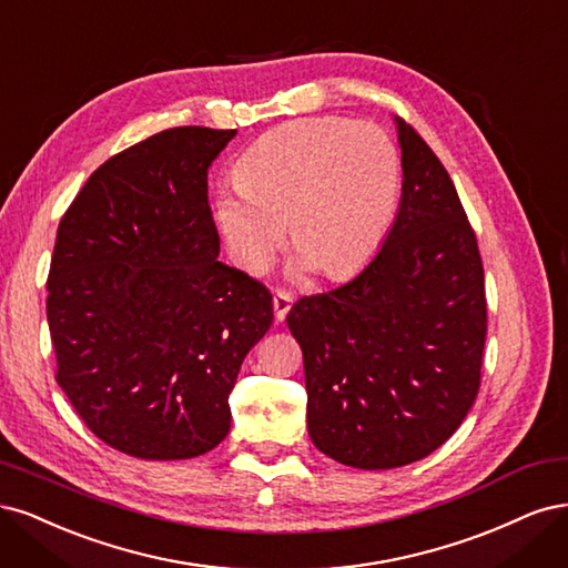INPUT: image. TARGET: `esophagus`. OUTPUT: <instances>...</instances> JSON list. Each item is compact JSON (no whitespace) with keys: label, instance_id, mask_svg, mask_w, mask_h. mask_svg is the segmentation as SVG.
I'll use <instances>...</instances> for the list:
<instances>
[{"label":"esophagus","instance_id":"esophagus-1","mask_svg":"<svg viewBox=\"0 0 568 568\" xmlns=\"http://www.w3.org/2000/svg\"><path fill=\"white\" fill-rule=\"evenodd\" d=\"M290 306H292L290 292H276V295H273V314H276V321H285Z\"/></svg>","mask_w":568,"mask_h":568}]
</instances>
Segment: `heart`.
<instances>
[{
    "mask_svg": "<svg viewBox=\"0 0 568 568\" xmlns=\"http://www.w3.org/2000/svg\"><path fill=\"white\" fill-rule=\"evenodd\" d=\"M235 184L216 193L219 231L247 271H262L283 241L327 278L368 262L387 235L400 158L379 126L304 118L266 132L243 153Z\"/></svg>",
    "mask_w": 568,
    "mask_h": 568,
    "instance_id": "heart-1",
    "label": "heart"
}]
</instances>
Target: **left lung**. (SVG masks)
Here are the masks:
<instances>
[{
	"label": "left lung",
	"instance_id": "left-lung-1",
	"mask_svg": "<svg viewBox=\"0 0 568 568\" xmlns=\"http://www.w3.org/2000/svg\"><path fill=\"white\" fill-rule=\"evenodd\" d=\"M400 203L365 268L287 314L302 346L314 446L358 469L423 460L479 394L484 266L446 168L396 118Z\"/></svg>",
	"mask_w": 568,
	"mask_h": 568
}]
</instances>
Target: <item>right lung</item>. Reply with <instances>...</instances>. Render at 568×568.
Returning a JSON list of instances; mask_svg holds the SVG:
<instances>
[{"label":"right lung","mask_w":568,"mask_h":568,"mask_svg":"<svg viewBox=\"0 0 568 568\" xmlns=\"http://www.w3.org/2000/svg\"><path fill=\"white\" fill-rule=\"evenodd\" d=\"M235 130L174 126L87 179L47 281L57 382L101 442L189 460L226 438L229 394L271 292L219 262L207 170Z\"/></svg>","instance_id":"add662e5"}]
</instances>
